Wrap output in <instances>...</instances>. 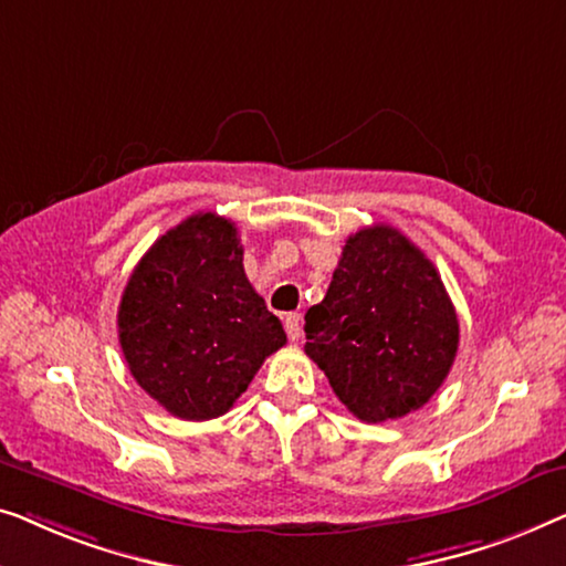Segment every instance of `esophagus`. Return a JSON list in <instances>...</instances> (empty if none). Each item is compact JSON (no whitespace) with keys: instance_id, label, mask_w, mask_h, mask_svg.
Returning a JSON list of instances; mask_svg holds the SVG:
<instances>
[{"instance_id":"obj_1","label":"esophagus","mask_w":566,"mask_h":566,"mask_svg":"<svg viewBox=\"0 0 566 566\" xmlns=\"http://www.w3.org/2000/svg\"><path fill=\"white\" fill-rule=\"evenodd\" d=\"M284 331L290 340H297L302 336V317L297 313H290L284 317Z\"/></svg>"}]
</instances>
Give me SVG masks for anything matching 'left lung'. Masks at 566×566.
Segmentation results:
<instances>
[{
    "instance_id": "8db88e82",
    "label": "left lung",
    "mask_w": 566,
    "mask_h": 566,
    "mask_svg": "<svg viewBox=\"0 0 566 566\" xmlns=\"http://www.w3.org/2000/svg\"><path fill=\"white\" fill-rule=\"evenodd\" d=\"M305 354L366 423L423 408L449 377L459 321L426 253L392 226L348 235L321 305L305 315Z\"/></svg>"
}]
</instances>
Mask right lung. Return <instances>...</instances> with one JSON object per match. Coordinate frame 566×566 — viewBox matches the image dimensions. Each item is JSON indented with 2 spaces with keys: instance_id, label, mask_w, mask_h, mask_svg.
<instances>
[{
  "instance_id": "obj_1",
  "label": "right lung",
  "mask_w": 566,
  "mask_h": 566,
  "mask_svg": "<svg viewBox=\"0 0 566 566\" xmlns=\"http://www.w3.org/2000/svg\"><path fill=\"white\" fill-rule=\"evenodd\" d=\"M117 333L135 381L181 420L228 412L286 344L243 272L235 226L214 212L181 220L150 245L127 280Z\"/></svg>"
}]
</instances>
